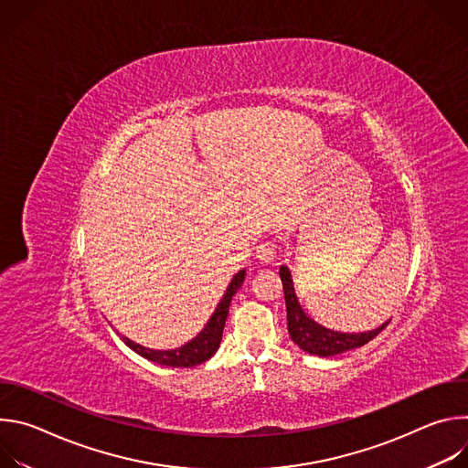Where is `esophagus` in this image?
Returning a JSON list of instances; mask_svg holds the SVG:
<instances>
[{"instance_id":"esophagus-1","label":"esophagus","mask_w":468,"mask_h":468,"mask_svg":"<svg viewBox=\"0 0 468 468\" xmlns=\"http://www.w3.org/2000/svg\"><path fill=\"white\" fill-rule=\"evenodd\" d=\"M255 257L261 262H272L276 259V244L272 242H262L255 248Z\"/></svg>"}]
</instances>
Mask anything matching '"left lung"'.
I'll return each instance as SVG.
<instances>
[{"label": "left lung", "mask_w": 468, "mask_h": 468, "mask_svg": "<svg viewBox=\"0 0 468 468\" xmlns=\"http://www.w3.org/2000/svg\"><path fill=\"white\" fill-rule=\"evenodd\" d=\"M280 278L283 283L285 292V305H287V329L289 335L294 345H298L303 352L318 357H331L337 356L359 346H365L368 341H372L381 329L390 322L387 320L379 327L372 331L363 333H343V331H333L318 322H314L307 313L302 309L298 296L294 292L292 278L287 266H280Z\"/></svg>", "instance_id": "1"}]
</instances>
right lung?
Masks as SVG:
<instances>
[{
    "instance_id": "add662e5",
    "label": "right lung",
    "mask_w": 468,
    "mask_h": 468,
    "mask_svg": "<svg viewBox=\"0 0 468 468\" xmlns=\"http://www.w3.org/2000/svg\"><path fill=\"white\" fill-rule=\"evenodd\" d=\"M244 276H246V271H239L228 291L224 292L220 303L217 305L215 313L211 314L209 322L206 324V327L197 333V335L188 341L186 345H183L181 348H176V350H150L146 346H141L137 343H133L131 339L127 337H122V341L133 350L137 352L139 356H143L144 359L148 361H154V363H159V365H165V367H174V368H190V367H196V365H202L204 361L211 359L218 346H220V341H222V333H224V325H226V318H228V313H229V303H231V298L235 296V292L240 289L242 282H244Z\"/></svg>"
}]
</instances>
